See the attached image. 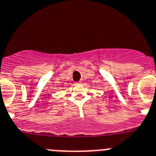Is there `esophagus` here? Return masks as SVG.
<instances>
[{
  "label": "esophagus",
  "mask_w": 156,
  "mask_h": 156,
  "mask_svg": "<svg viewBox=\"0 0 156 156\" xmlns=\"http://www.w3.org/2000/svg\"><path fill=\"white\" fill-rule=\"evenodd\" d=\"M80 83H81V81H79V82H76V84H80Z\"/></svg>",
  "instance_id": "1"
}]
</instances>
